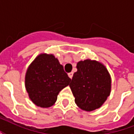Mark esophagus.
<instances>
[{
	"label": "esophagus",
	"instance_id": "esophagus-1",
	"mask_svg": "<svg viewBox=\"0 0 134 134\" xmlns=\"http://www.w3.org/2000/svg\"><path fill=\"white\" fill-rule=\"evenodd\" d=\"M73 74H74L73 72H70V73L68 74V76H69V77L70 78V79H72V76H73Z\"/></svg>",
	"mask_w": 134,
	"mask_h": 134
}]
</instances>
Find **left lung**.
I'll use <instances>...</instances> for the list:
<instances>
[{
	"label": "left lung",
	"mask_w": 134,
	"mask_h": 134,
	"mask_svg": "<svg viewBox=\"0 0 134 134\" xmlns=\"http://www.w3.org/2000/svg\"><path fill=\"white\" fill-rule=\"evenodd\" d=\"M76 68L69 84L75 103L86 111L100 108L110 95V74L102 63L90 59L79 61Z\"/></svg>",
	"instance_id": "1"
}]
</instances>
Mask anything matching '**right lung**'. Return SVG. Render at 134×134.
I'll return each mask as SVG.
<instances>
[{
	"label": "right lung",
	"mask_w": 134,
	"mask_h": 134,
	"mask_svg": "<svg viewBox=\"0 0 134 134\" xmlns=\"http://www.w3.org/2000/svg\"><path fill=\"white\" fill-rule=\"evenodd\" d=\"M71 79L53 54L41 53L29 65L25 86L28 96L36 106L48 108L55 103L60 91Z\"/></svg>",
	"instance_id": "1"
}]
</instances>
